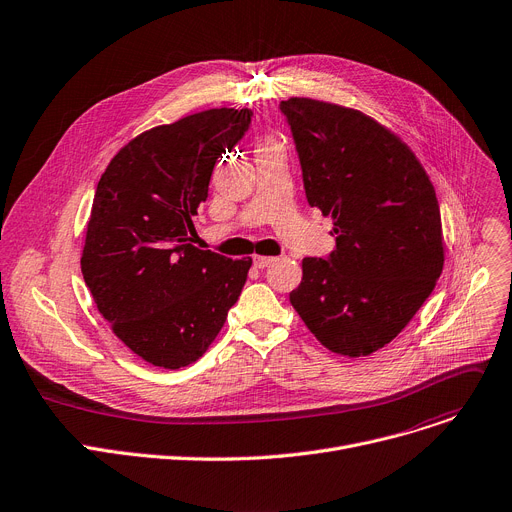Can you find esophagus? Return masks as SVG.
I'll return each instance as SVG.
<instances>
[{"instance_id":"esophagus-1","label":"esophagus","mask_w":512,"mask_h":512,"mask_svg":"<svg viewBox=\"0 0 512 512\" xmlns=\"http://www.w3.org/2000/svg\"><path fill=\"white\" fill-rule=\"evenodd\" d=\"M274 261H276L274 257H265V255H255V257H253V265H255L257 269H263V267L271 265Z\"/></svg>"}]
</instances>
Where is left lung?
Returning <instances> with one entry per match:
<instances>
[{
	"instance_id": "8db88e82",
	"label": "left lung",
	"mask_w": 512,
	"mask_h": 512,
	"mask_svg": "<svg viewBox=\"0 0 512 512\" xmlns=\"http://www.w3.org/2000/svg\"><path fill=\"white\" fill-rule=\"evenodd\" d=\"M306 201L333 218L335 251L302 259L290 302L319 342L350 358L412 321L445 263L440 208L416 154L366 117L313 98L280 102Z\"/></svg>"
}]
</instances>
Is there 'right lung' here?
<instances>
[{"mask_svg":"<svg viewBox=\"0 0 512 512\" xmlns=\"http://www.w3.org/2000/svg\"><path fill=\"white\" fill-rule=\"evenodd\" d=\"M249 109H210L144 131L100 177L82 274L113 333L142 360L195 362L241 296L251 259L193 247L212 170L251 125Z\"/></svg>","mask_w":512,"mask_h":512,"instance_id":"add662e5","label":"right lung"}]
</instances>
